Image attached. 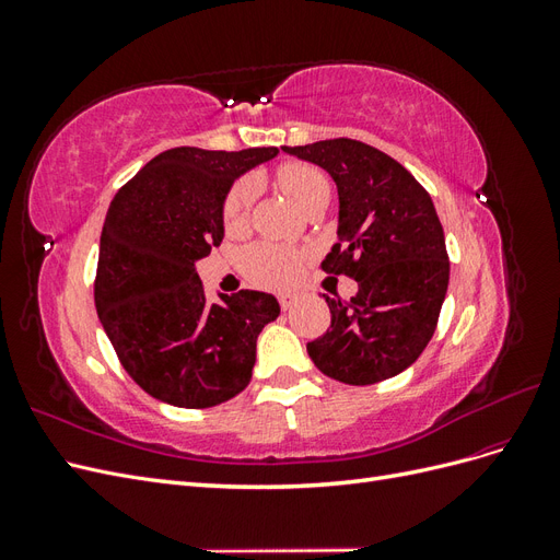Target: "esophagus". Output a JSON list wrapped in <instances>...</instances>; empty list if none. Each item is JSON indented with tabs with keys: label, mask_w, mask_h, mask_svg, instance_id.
I'll return each instance as SVG.
<instances>
[{
	"label": "esophagus",
	"mask_w": 560,
	"mask_h": 560,
	"mask_svg": "<svg viewBox=\"0 0 560 560\" xmlns=\"http://www.w3.org/2000/svg\"><path fill=\"white\" fill-rule=\"evenodd\" d=\"M296 301H299V294H292V292H290V294H280V296H278V303H280V308H282V311H290Z\"/></svg>",
	"instance_id": "obj_1"
}]
</instances>
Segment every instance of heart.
<instances>
[{
	"label": "heart",
	"mask_w": 560,
	"mask_h": 560,
	"mask_svg": "<svg viewBox=\"0 0 560 560\" xmlns=\"http://www.w3.org/2000/svg\"><path fill=\"white\" fill-rule=\"evenodd\" d=\"M276 179L303 210H311L317 200L329 198V179L311 163H284L278 167ZM252 200L254 189L249 182L241 179L231 186L222 208L226 231H241L247 224ZM301 264L303 252L290 245L257 243L243 252V268L247 278L254 284L270 287V290L290 287L301 273Z\"/></svg>",
	"instance_id": "obj_1"
}]
</instances>
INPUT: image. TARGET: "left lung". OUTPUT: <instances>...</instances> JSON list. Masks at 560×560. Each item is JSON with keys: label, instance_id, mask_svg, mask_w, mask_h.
Returning <instances> with one entry per match:
<instances>
[{"label": "left lung", "instance_id": "1", "mask_svg": "<svg viewBox=\"0 0 560 560\" xmlns=\"http://www.w3.org/2000/svg\"><path fill=\"white\" fill-rule=\"evenodd\" d=\"M334 177L338 243L322 261L358 280L350 301L327 299L331 325L308 354L322 374L371 385L409 369L436 329L448 290V252L430 194L381 149L348 140L284 147Z\"/></svg>", "mask_w": 560, "mask_h": 560}]
</instances>
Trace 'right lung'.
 I'll list each match as a JSON object with an SVG mask.
<instances>
[{
    "mask_svg": "<svg viewBox=\"0 0 560 560\" xmlns=\"http://www.w3.org/2000/svg\"><path fill=\"white\" fill-rule=\"evenodd\" d=\"M278 147L167 149L109 202L95 273V308L116 358L147 395L208 409L249 385L257 336L280 315L254 290L206 299L196 261L224 238L233 179Z\"/></svg>",
    "mask_w": 560,
    "mask_h": 560,
    "instance_id": "obj_1",
    "label": "right lung"
}]
</instances>
